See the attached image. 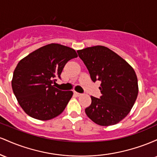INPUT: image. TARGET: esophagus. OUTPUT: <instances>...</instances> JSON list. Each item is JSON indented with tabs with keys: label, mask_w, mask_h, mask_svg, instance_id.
I'll return each mask as SVG.
<instances>
[{
	"label": "esophagus",
	"mask_w": 157,
	"mask_h": 157,
	"mask_svg": "<svg viewBox=\"0 0 157 157\" xmlns=\"http://www.w3.org/2000/svg\"><path fill=\"white\" fill-rule=\"evenodd\" d=\"M74 94H75V95H76V96H77V97L80 96V95H81V94H80V93L76 92V91H75V92H74Z\"/></svg>",
	"instance_id": "1"
}]
</instances>
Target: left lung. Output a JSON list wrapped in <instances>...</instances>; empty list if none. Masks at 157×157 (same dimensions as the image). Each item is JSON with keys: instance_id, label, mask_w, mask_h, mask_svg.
Masks as SVG:
<instances>
[{"instance_id": "obj_1", "label": "left lung", "mask_w": 157, "mask_h": 157, "mask_svg": "<svg viewBox=\"0 0 157 157\" xmlns=\"http://www.w3.org/2000/svg\"><path fill=\"white\" fill-rule=\"evenodd\" d=\"M93 82L101 81L100 99L91 97L86 113L97 125L109 126L121 121L130 112L138 94L134 68L117 54L102 46L77 51Z\"/></svg>"}]
</instances>
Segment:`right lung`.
I'll return each mask as SVG.
<instances>
[{"label": "right lung", "mask_w": 157, "mask_h": 157, "mask_svg": "<svg viewBox=\"0 0 157 157\" xmlns=\"http://www.w3.org/2000/svg\"><path fill=\"white\" fill-rule=\"evenodd\" d=\"M77 57L75 49L51 44L35 50L17 63L12 87L19 105L29 116L40 120L56 117L73 95L53 86L65 65Z\"/></svg>", "instance_id": "1"}]
</instances>
